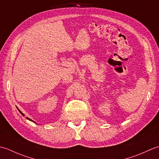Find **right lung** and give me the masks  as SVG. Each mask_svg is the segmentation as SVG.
<instances>
[{
	"mask_svg": "<svg viewBox=\"0 0 159 159\" xmlns=\"http://www.w3.org/2000/svg\"><path fill=\"white\" fill-rule=\"evenodd\" d=\"M18 111H20V113H21V114H22V116H25V115H24V114H23V113H22V112H21V111H20V110H19V109H18ZM26 118H27V119H28V120H30V121H33V120H31V119H29V118H28V117H26ZM33 122H34V121H33Z\"/></svg>",
	"mask_w": 159,
	"mask_h": 159,
	"instance_id": "right-lung-1",
	"label": "right lung"
}]
</instances>
